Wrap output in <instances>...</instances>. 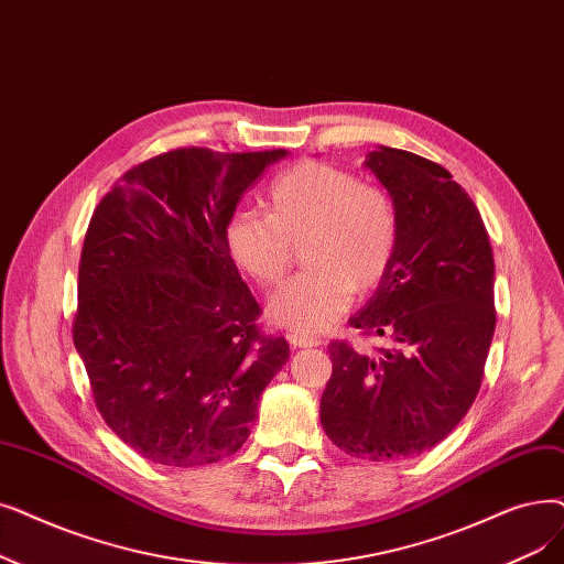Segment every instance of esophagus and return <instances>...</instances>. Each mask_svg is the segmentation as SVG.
Here are the masks:
<instances>
[{
  "label": "esophagus",
  "instance_id": "34e87169",
  "mask_svg": "<svg viewBox=\"0 0 564 564\" xmlns=\"http://www.w3.org/2000/svg\"><path fill=\"white\" fill-rule=\"evenodd\" d=\"M288 340H290L292 348H317V346H321V340H317V338L304 336V334H295V332L288 334Z\"/></svg>",
  "mask_w": 564,
  "mask_h": 564
}]
</instances>
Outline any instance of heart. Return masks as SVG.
I'll return each mask as SVG.
<instances>
[{"instance_id": "heart-1", "label": "heart", "mask_w": 564, "mask_h": 564, "mask_svg": "<svg viewBox=\"0 0 564 564\" xmlns=\"http://www.w3.org/2000/svg\"><path fill=\"white\" fill-rule=\"evenodd\" d=\"M226 249L260 285H276L302 249L308 272L267 302L274 325L295 334L329 329L352 302V288L382 283L399 247V216L389 193L361 184L348 170L304 161L267 191V216L237 209L226 224Z\"/></svg>"}]
</instances>
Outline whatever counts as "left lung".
<instances>
[{
	"mask_svg": "<svg viewBox=\"0 0 564 564\" xmlns=\"http://www.w3.org/2000/svg\"><path fill=\"white\" fill-rule=\"evenodd\" d=\"M364 167L397 207L399 247L350 325L391 348L332 340L321 424L350 456L401 460L445 440L477 397L496 332V264L479 209L443 165L380 147Z\"/></svg>",
	"mask_w": 564,
	"mask_h": 564,
	"instance_id": "left-lung-1",
	"label": "left lung"
}]
</instances>
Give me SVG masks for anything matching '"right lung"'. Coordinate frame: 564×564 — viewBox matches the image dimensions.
I'll return each mask as SVG.
<instances>
[{
  "mask_svg": "<svg viewBox=\"0 0 564 564\" xmlns=\"http://www.w3.org/2000/svg\"><path fill=\"white\" fill-rule=\"evenodd\" d=\"M285 150L188 147L124 173L80 256L73 343L106 424L147 460L195 468L235 454L290 357L226 249L243 191Z\"/></svg>",
  "mask_w": 564,
  "mask_h": 564,
  "instance_id": "obj_1",
  "label": "right lung"
}]
</instances>
